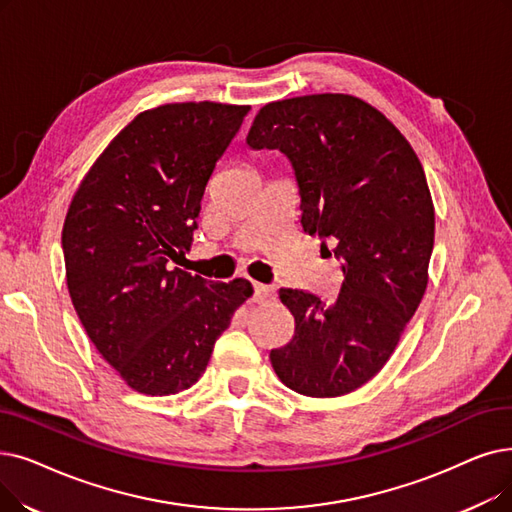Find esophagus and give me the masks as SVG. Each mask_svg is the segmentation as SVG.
<instances>
[{
    "mask_svg": "<svg viewBox=\"0 0 512 512\" xmlns=\"http://www.w3.org/2000/svg\"><path fill=\"white\" fill-rule=\"evenodd\" d=\"M274 299V288L268 286V284H259V282H253V301L255 303H265Z\"/></svg>",
    "mask_w": 512,
    "mask_h": 512,
    "instance_id": "1",
    "label": "esophagus"
}]
</instances>
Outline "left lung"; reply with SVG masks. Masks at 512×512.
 Returning <instances> with one entry per match:
<instances>
[{
  "label": "left lung",
  "mask_w": 512,
  "mask_h": 512,
  "mask_svg": "<svg viewBox=\"0 0 512 512\" xmlns=\"http://www.w3.org/2000/svg\"><path fill=\"white\" fill-rule=\"evenodd\" d=\"M247 144L286 154L301 228L335 247L345 276L330 305L280 288L295 335L272 349V366L301 395L351 393L387 364L427 291L435 209L425 169L381 110L349 94L265 104Z\"/></svg>",
  "instance_id": "1"
}]
</instances>
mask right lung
<instances>
[{"mask_svg":"<svg viewBox=\"0 0 512 512\" xmlns=\"http://www.w3.org/2000/svg\"><path fill=\"white\" fill-rule=\"evenodd\" d=\"M251 106L175 102L123 127L81 180L62 228L66 286L102 358L144 395H171L205 372L217 337L253 295L175 263L215 163Z\"/></svg>","mask_w":512,"mask_h":512,"instance_id":"1","label":"right lung"}]
</instances>
